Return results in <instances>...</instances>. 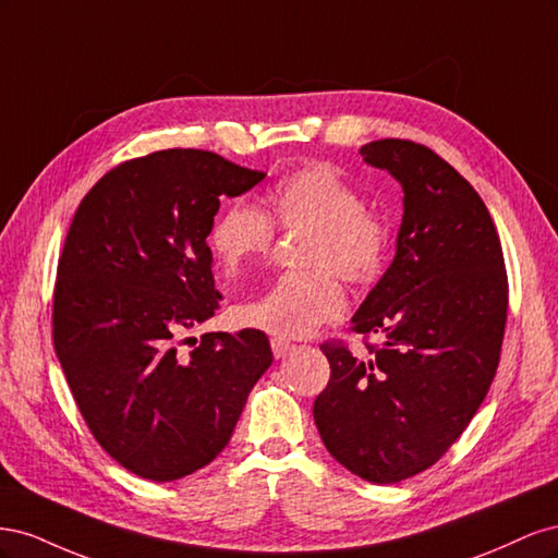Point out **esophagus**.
<instances>
[{"instance_id":"1","label":"esophagus","mask_w":558,"mask_h":558,"mask_svg":"<svg viewBox=\"0 0 558 558\" xmlns=\"http://www.w3.org/2000/svg\"><path fill=\"white\" fill-rule=\"evenodd\" d=\"M269 347H272V353H275L277 361L286 359L293 351V342L283 340V337H272V340H269Z\"/></svg>"}]
</instances>
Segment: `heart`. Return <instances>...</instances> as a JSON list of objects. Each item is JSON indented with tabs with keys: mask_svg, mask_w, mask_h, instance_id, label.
<instances>
[{
	"mask_svg": "<svg viewBox=\"0 0 558 558\" xmlns=\"http://www.w3.org/2000/svg\"><path fill=\"white\" fill-rule=\"evenodd\" d=\"M275 226L283 230H310L302 251L307 272L279 277L269 289L232 310L244 328L279 337H305L337 318L347 298L342 275L349 281L373 279L386 258L388 228L379 216L363 209V197L353 185L324 165H312L283 177L269 195V214L232 202L209 234L218 267L234 275L272 246Z\"/></svg>",
	"mask_w": 558,
	"mask_h": 558,
	"instance_id": "1",
	"label": "heart"
}]
</instances>
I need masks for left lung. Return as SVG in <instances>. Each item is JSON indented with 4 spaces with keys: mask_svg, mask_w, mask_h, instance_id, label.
<instances>
[{
    "mask_svg": "<svg viewBox=\"0 0 558 558\" xmlns=\"http://www.w3.org/2000/svg\"><path fill=\"white\" fill-rule=\"evenodd\" d=\"M369 167L402 185L396 256L351 330L379 335L373 356L324 344L330 381L314 421L337 463L373 484L418 475L459 440L496 377L508 275L477 191L430 148L379 140Z\"/></svg>",
    "mask_w": 558,
    "mask_h": 558,
    "instance_id": "left-lung-1",
    "label": "left lung"
}]
</instances>
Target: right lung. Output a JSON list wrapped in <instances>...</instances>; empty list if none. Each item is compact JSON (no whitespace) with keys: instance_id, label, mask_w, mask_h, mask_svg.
I'll return each mask as SVG.
<instances>
[{"instance_id":"obj_1","label":"right lung","mask_w":558,"mask_h":558,"mask_svg":"<svg viewBox=\"0 0 558 558\" xmlns=\"http://www.w3.org/2000/svg\"><path fill=\"white\" fill-rule=\"evenodd\" d=\"M265 179L209 150L118 165L81 199L58 263L53 342L95 440L150 482L211 463L272 365L260 330L185 337L218 310L207 244L221 197Z\"/></svg>"}]
</instances>
